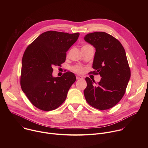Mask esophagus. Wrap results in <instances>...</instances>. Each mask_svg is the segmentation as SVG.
I'll list each match as a JSON object with an SVG mask.
<instances>
[{"label":"esophagus","instance_id":"1","mask_svg":"<svg viewBox=\"0 0 148 148\" xmlns=\"http://www.w3.org/2000/svg\"><path fill=\"white\" fill-rule=\"evenodd\" d=\"M76 78H77V79H82V77L81 76V75H76Z\"/></svg>","mask_w":148,"mask_h":148}]
</instances>
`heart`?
<instances>
[{"label": "heart", "instance_id": "obj_1", "mask_svg": "<svg viewBox=\"0 0 148 148\" xmlns=\"http://www.w3.org/2000/svg\"><path fill=\"white\" fill-rule=\"evenodd\" d=\"M86 46H89V45H86ZM74 71L78 72V73H82L83 71H84V69L80 66H75L74 68Z\"/></svg>", "mask_w": 148, "mask_h": 148}]
</instances>
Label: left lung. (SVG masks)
I'll return each instance as SVG.
<instances>
[{
  "instance_id": "obj_1",
  "label": "left lung",
  "mask_w": 148,
  "mask_h": 148,
  "mask_svg": "<svg viewBox=\"0 0 148 148\" xmlns=\"http://www.w3.org/2000/svg\"><path fill=\"white\" fill-rule=\"evenodd\" d=\"M84 40L95 49L93 73L102 77L98 85L88 77L84 93L87 102L100 110L114 107L123 97L131 77L124 48L111 35L102 32L89 33Z\"/></svg>"
}]
</instances>
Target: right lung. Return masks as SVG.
<instances>
[{
    "mask_svg": "<svg viewBox=\"0 0 148 148\" xmlns=\"http://www.w3.org/2000/svg\"><path fill=\"white\" fill-rule=\"evenodd\" d=\"M79 33L48 31L41 34L27 47L22 61L20 85L31 103L46 111L54 110L64 102L75 81L74 73L60 77L52 75L53 67L66 61V52Z\"/></svg>",
    "mask_w": 148,
    "mask_h": 148,
    "instance_id": "1",
    "label": "right lung"
}]
</instances>
